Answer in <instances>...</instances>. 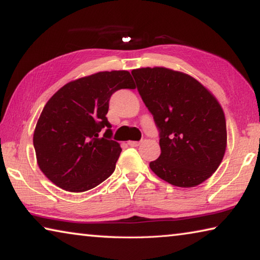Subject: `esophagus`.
<instances>
[{"instance_id":"esophagus-1","label":"esophagus","mask_w":260,"mask_h":260,"mask_svg":"<svg viewBox=\"0 0 260 260\" xmlns=\"http://www.w3.org/2000/svg\"><path fill=\"white\" fill-rule=\"evenodd\" d=\"M140 141H128V146L131 147H138L140 146Z\"/></svg>"}]
</instances>
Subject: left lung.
Returning <instances> with one entry per match:
<instances>
[{
  "instance_id": "1",
  "label": "left lung",
  "mask_w": 260,
  "mask_h": 260,
  "mask_svg": "<svg viewBox=\"0 0 260 260\" xmlns=\"http://www.w3.org/2000/svg\"><path fill=\"white\" fill-rule=\"evenodd\" d=\"M136 87L160 132V156L149 166L175 187L191 188L221 164L227 147L226 118L205 86L187 73L162 67L132 71Z\"/></svg>"
}]
</instances>
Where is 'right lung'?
I'll return each instance as SVG.
<instances>
[{
	"instance_id": "right-lung-1",
	"label": "right lung",
	"mask_w": 260,
	"mask_h": 260,
	"mask_svg": "<svg viewBox=\"0 0 260 260\" xmlns=\"http://www.w3.org/2000/svg\"><path fill=\"white\" fill-rule=\"evenodd\" d=\"M124 88H135L128 71H102L68 82L48 101L33 144L39 167L57 187L83 192L113 173L121 148L110 140L111 125L105 116L111 95Z\"/></svg>"
}]
</instances>
